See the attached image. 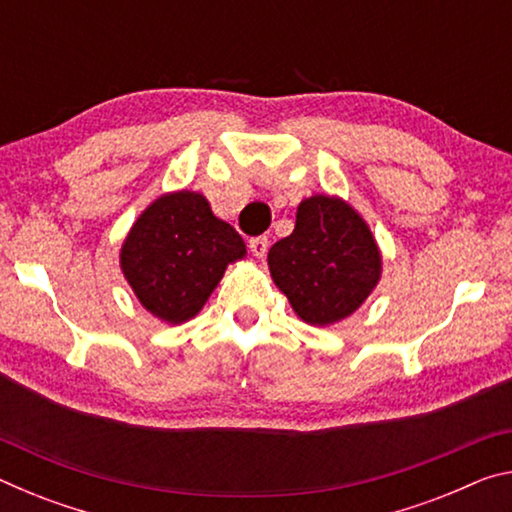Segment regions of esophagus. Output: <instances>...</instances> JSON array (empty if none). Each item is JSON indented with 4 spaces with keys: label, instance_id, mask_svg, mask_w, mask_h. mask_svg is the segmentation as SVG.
<instances>
[{
    "label": "esophagus",
    "instance_id": "1",
    "mask_svg": "<svg viewBox=\"0 0 512 512\" xmlns=\"http://www.w3.org/2000/svg\"><path fill=\"white\" fill-rule=\"evenodd\" d=\"M248 248L257 259H264L266 253H268V239L266 237H253L248 241Z\"/></svg>",
    "mask_w": 512,
    "mask_h": 512
}]
</instances>
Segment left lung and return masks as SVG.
<instances>
[{"mask_svg": "<svg viewBox=\"0 0 512 512\" xmlns=\"http://www.w3.org/2000/svg\"><path fill=\"white\" fill-rule=\"evenodd\" d=\"M273 282L309 325L350 316L377 287L381 255L366 221L334 196L298 205L296 228L268 250Z\"/></svg>", "mask_w": 512, "mask_h": 512, "instance_id": "8db88e82", "label": "left lung"}]
</instances>
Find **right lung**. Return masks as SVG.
I'll use <instances>...</instances> for the list:
<instances>
[{
  "label": "right lung",
  "instance_id": "add662e5",
  "mask_svg": "<svg viewBox=\"0 0 512 512\" xmlns=\"http://www.w3.org/2000/svg\"><path fill=\"white\" fill-rule=\"evenodd\" d=\"M246 255L230 223L196 192L164 194L142 212L121 246V271L153 316L185 323L203 309L225 266Z\"/></svg>",
  "mask_w": 512,
  "mask_h": 512
}]
</instances>
